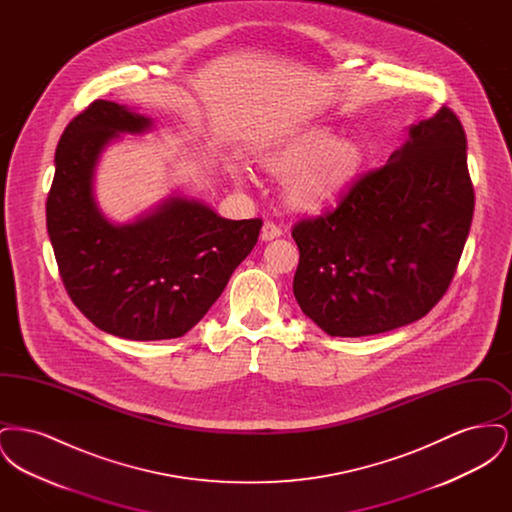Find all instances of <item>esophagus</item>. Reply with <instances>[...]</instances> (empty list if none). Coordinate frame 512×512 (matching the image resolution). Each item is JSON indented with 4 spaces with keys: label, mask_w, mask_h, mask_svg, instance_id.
Masks as SVG:
<instances>
[{
    "label": "esophagus",
    "mask_w": 512,
    "mask_h": 512,
    "mask_svg": "<svg viewBox=\"0 0 512 512\" xmlns=\"http://www.w3.org/2000/svg\"><path fill=\"white\" fill-rule=\"evenodd\" d=\"M278 236H282V228L276 226L274 222L267 220V222L263 224V230H261V240L268 242V240H274V238H278Z\"/></svg>",
    "instance_id": "obj_1"
}]
</instances>
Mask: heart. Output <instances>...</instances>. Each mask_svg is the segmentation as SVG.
Returning <instances> with one entry per match:
<instances>
[{
  "mask_svg": "<svg viewBox=\"0 0 512 512\" xmlns=\"http://www.w3.org/2000/svg\"><path fill=\"white\" fill-rule=\"evenodd\" d=\"M263 167L286 176V197L293 209L320 211L345 194L366 167L365 151L349 140H336L326 132H307L270 149ZM238 180H249L245 167H232Z\"/></svg>",
  "mask_w": 512,
  "mask_h": 512,
  "instance_id": "1",
  "label": "heart"
}]
</instances>
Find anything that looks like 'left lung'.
<instances>
[{
  "label": "left lung",
  "instance_id": "obj_1",
  "mask_svg": "<svg viewBox=\"0 0 512 512\" xmlns=\"http://www.w3.org/2000/svg\"><path fill=\"white\" fill-rule=\"evenodd\" d=\"M474 213L459 117L441 107L413 124L382 169L366 172L340 205L299 220L293 295L340 338L390 332L428 315L447 292Z\"/></svg>",
  "mask_w": 512,
  "mask_h": 512
}]
</instances>
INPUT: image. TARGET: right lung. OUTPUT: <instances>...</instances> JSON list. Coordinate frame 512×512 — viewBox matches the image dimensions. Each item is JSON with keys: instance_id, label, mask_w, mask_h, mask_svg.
I'll return each instance as SVG.
<instances>
[{"instance_id": "1", "label": "right lung", "mask_w": 512, "mask_h": 512, "mask_svg": "<svg viewBox=\"0 0 512 512\" xmlns=\"http://www.w3.org/2000/svg\"><path fill=\"white\" fill-rule=\"evenodd\" d=\"M151 119L96 99L65 128L46 203L48 234L65 290L99 330L124 340L180 338L205 317L257 244L261 219L228 220L174 195L130 224L99 211L94 172L121 132Z\"/></svg>"}]
</instances>
